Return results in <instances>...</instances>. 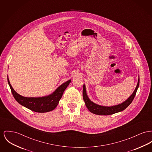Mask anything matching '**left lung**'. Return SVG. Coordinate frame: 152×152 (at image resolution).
I'll use <instances>...</instances> for the list:
<instances>
[{
	"label": "left lung",
	"instance_id": "8db88e82",
	"mask_svg": "<svg viewBox=\"0 0 152 152\" xmlns=\"http://www.w3.org/2000/svg\"><path fill=\"white\" fill-rule=\"evenodd\" d=\"M139 84H140V78L138 79L137 86L134 90L133 94L122 103L116 105V106H111V107L101 106L98 105V104L93 103L92 102H91L89 100L88 97L87 96L86 91L85 85L83 86V99L85 102V104L87 107V108L92 113L96 114V115H112L113 114H115L116 113H118V112L124 110L132 103V102H133L134 97L135 96L137 91L139 87Z\"/></svg>",
	"mask_w": 152,
	"mask_h": 152
}]
</instances>
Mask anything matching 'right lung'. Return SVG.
Returning <instances> with one entry per match:
<instances>
[{
  "label": "right lung",
  "mask_w": 152,
  "mask_h": 152,
  "mask_svg": "<svg viewBox=\"0 0 152 152\" xmlns=\"http://www.w3.org/2000/svg\"><path fill=\"white\" fill-rule=\"evenodd\" d=\"M7 80L12 95L18 103L29 110L37 113H46L53 110L58 105L64 91L71 83V80H69L63 83L52 94L48 96L42 98H26L17 94L10 84L9 78H7Z\"/></svg>",
  "instance_id": "add662e5"
}]
</instances>
